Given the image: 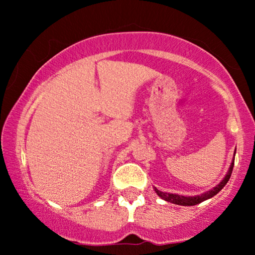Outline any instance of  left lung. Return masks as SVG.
<instances>
[{
  "instance_id": "1",
  "label": "left lung",
  "mask_w": 255,
  "mask_h": 255,
  "mask_svg": "<svg viewBox=\"0 0 255 255\" xmlns=\"http://www.w3.org/2000/svg\"><path fill=\"white\" fill-rule=\"evenodd\" d=\"M235 155H236V151H235ZM233 165H235V156H233V160L231 162V166H230V169L228 174H226L224 179L222 180V182H219L217 186L212 188L211 190L207 191V193L202 194V195H197V196H182V195H177V194H169V193H163V191H160L154 188L155 193L159 195L162 200H165L167 202H170V203L177 204V205H184V207H188V205H196L201 202H203L205 200H209V198L214 197L216 194H218L221 191L228 181L230 180L232 174V169H233Z\"/></svg>"
}]
</instances>
